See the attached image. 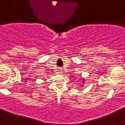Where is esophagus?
<instances>
[{
  "instance_id": "esophagus-1",
  "label": "esophagus",
  "mask_w": 125,
  "mask_h": 125,
  "mask_svg": "<svg viewBox=\"0 0 125 125\" xmlns=\"http://www.w3.org/2000/svg\"><path fill=\"white\" fill-rule=\"evenodd\" d=\"M58 72L60 73H62V70L61 68H58Z\"/></svg>"
}]
</instances>
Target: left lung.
<instances>
[{
  "label": "left lung",
  "instance_id": "1",
  "mask_svg": "<svg viewBox=\"0 0 125 125\" xmlns=\"http://www.w3.org/2000/svg\"><path fill=\"white\" fill-rule=\"evenodd\" d=\"M85 78H83V80H82V85H81V87H83V84H84V82H85Z\"/></svg>",
  "mask_w": 125,
  "mask_h": 125
}]
</instances>
